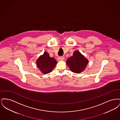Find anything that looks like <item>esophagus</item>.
Returning <instances> with one entry per match:
<instances>
[{
    "label": "esophagus",
    "instance_id": "34e87169",
    "mask_svg": "<svg viewBox=\"0 0 120 120\" xmlns=\"http://www.w3.org/2000/svg\"><path fill=\"white\" fill-rule=\"evenodd\" d=\"M57 60L58 61H63L64 60V57H60L57 58Z\"/></svg>",
    "mask_w": 120,
    "mask_h": 120
}]
</instances>
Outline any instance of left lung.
I'll use <instances>...</instances> for the list:
<instances>
[{"instance_id": "left-lung-1", "label": "left lung", "mask_w": 120, "mask_h": 120, "mask_svg": "<svg viewBox=\"0 0 120 120\" xmlns=\"http://www.w3.org/2000/svg\"><path fill=\"white\" fill-rule=\"evenodd\" d=\"M89 61L79 51L75 50L73 55L67 59L66 63L71 71L80 73L86 69Z\"/></svg>"}]
</instances>
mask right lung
<instances>
[{
    "instance_id": "add662e5",
    "label": "right lung",
    "mask_w": 120,
    "mask_h": 120,
    "mask_svg": "<svg viewBox=\"0 0 120 120\" xmlns=\"http://www.w3.org/2000/svg\"><path fill=\"white\" fill-rule=\"evenodd\" d=\"M54 57H50L49 54L45 52L36 60V66L44 74H47L52 71L57 64Z\"/></svg>"
}]
</instances>
